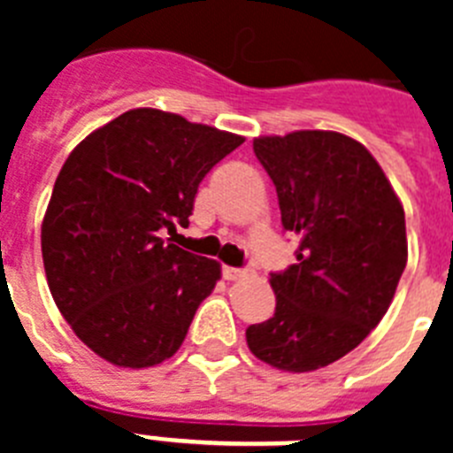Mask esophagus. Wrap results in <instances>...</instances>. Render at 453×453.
<instances>
[{
  "label": "esophagus",
  "mask_w": 453,
  "mask_h": 453,
  "mask_svg": "<svg viewBox=\"0 0 453 453\" xmlns=\"http://www.w3.org/2000/svg\"><path fill=\"white\" fill-rule=\"evenodd\" d=\"M222 274H224V279H226V281H238V279H245V276H250L251 272L242 270V267H224Z\"/></svg>",
  "instance_id": "obj_1"
}]
</instances>
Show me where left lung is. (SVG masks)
I'll return each instance as SVG.
<instances>
[{
    "instance_id": "obj_1",
    "label": "left lung",
    "mask_w": 453,
    "mask_h": 453,
    "mask_svg": "<svg viewBox=\"0 0 453 453\" xmlns=\"http://www.w3.org/2000/svg\"><path fill=\"white\" fill-rule=\"evenodd\" d=\"M254 154L299 250L295 265L270 276L274 315L251 324L247 345L276 370H319L386 315L408 261L403 206L374 156L345 134L261 135Z\"/></svg>"
}]
</instances>
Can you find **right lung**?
Listing matches in <instances>:
<instances>
[{
	"label": "right lung",
	"mask_w": 453,
	"mask_h": 453,
	"mask_svg": "<svg viewBox=\"0 0 453 453\" xmlns=\"http://www.w3.org/2000/svg\"><path fill=\"white\" fill-rule=\"evenodd\" d=\"M242 142L134 108L67 156L42 219V263L61 315L104 361L140 370L177 354L222 272L161 234L186 226L202 179Z\"/></svg>",
	"instance_id": "obj_1"
}]
</instances>
